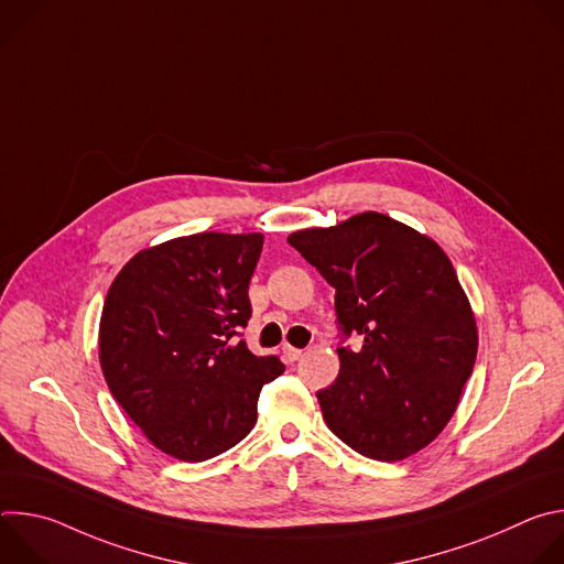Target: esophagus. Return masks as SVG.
I'll return each mask as SVG.
<instances>
[{
	"label": "esophagus",
	"instance_id": "1",
	"mask_svg": "<svg viewBox=\"0 0 564 564\" xmlns=\"http://www.w3.org/2000/svg\"><path fill=\"white\" fill-rule=\"evenodd\" d=\"M301 355H303V350L292 348V346H283V357H285L288 361H296Z\"/></svg>",
	"mask_w": 564,
	"mask_h": 564
}]
</instances>
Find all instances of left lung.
Segmentation results:
<instances>
[{"label": "left lung", "mask_w": 564, "mask_h": 564, "mask_svg": "<svg viewBox=\"0 0 564 564\" xmlns=\"http://www.w3.org/2000/svg\"><path fill=\"white\" fill-rule=\"evenodd\" d=\"M288 243L335 290L344 337L339 377L318 390L328 429L357 453L397 462L429 446L453 417L477 355L468 296L444 250L379 212L299 229Z\"/></svg>", "instance_id": "8db88e82"}]
</instances>
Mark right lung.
<instances>
[{"label": "right lung", "mask_w": 564, "mask_h": 564, "mask_svg": "<svg viewBox=\"0 0 564 564\" xmlns=\"http://www.w3.org/2000/svg\"><path fill=\"white\" fill-rule=\"evenodd\" d=\"M263 234L200 231L138 252L100 316V366L144 437L183 462L236 446L257 424L261 388L285 366L236 337L248 326Z\"/></svg>", "instance_id": "add662e5"}]
</instances>
